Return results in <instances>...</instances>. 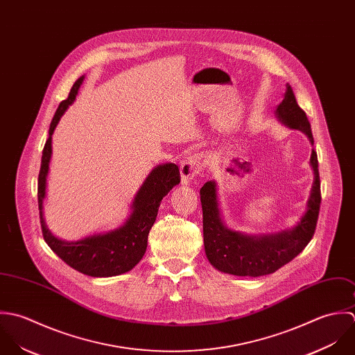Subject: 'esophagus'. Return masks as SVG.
Here are the masks:
<instances>
[{
  "mask_svg": "<svg viewBox=\"0 0 355 355\" xmlns=\"http://www.w3.org/2000/svg\"><path fill=\"white\" fill-rule=\"evenodd\" d=\"M207 163V159L205 153H195L192 156H188L181 163V180L182 184L188 185L200 171L205 170Z\"/></svg>",
  "mask_w": 355,
  "mask_h": 355,
  "instance_id": "1",
  "label": "esophagus"
}]
</instances>
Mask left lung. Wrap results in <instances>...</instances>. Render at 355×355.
I'll return each mask as SVG.
<instances>
[{"label": "left lung", "mask_w": 355, "mask_h": 355, "mask_svg": "<svg viewBox=\"0 0 355 355\" xmlns=\"http://www.w3.org/2000/svg\"><path fill=\"white\" fill-rule=\"evenodd\" d=\"M276 115L291 129L303 132L311 145L314 144L310 122L306 112L297 105L292 87L286 85L284 100L277 105ZM310 164L314 170L307 210L292 229L263 236H248L227 229L218 209L215 181H207L200 189L203 209V237L206 255L215 269L234 275L259 277L272 275L296 255H299L314 236L320 205L321 184L317 152L311 150Z\"/></svg>", "instance_id": "left-lung-1"}]
</instances>
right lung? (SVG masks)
<instances>
[{"mask_svg": "<svg viewBox=\"0 0 355 355\" xmlns=\"http://www.w3.org/2000/svg\"><path fill=\"white\" fill-rule=\"evenodd\" d=\"M83 75L72 85L69 98L62 101L49 128V137L42 150L38 175V209L42 234L51 250L72 269L92 277H112L132 270L141 261L148 244V234L155 223L162 199L181 181L180 168L174 163L156 166L139 189L132 214L126 222L108 233L93 234L78 241H64L55 237L44 219V199L46 195V177L52 157V135L78 94Z\"/></svg>", "mask_w": 355, "mask_h": 355, "instance_id": "1", "label": "right lung"}]
</instances>
